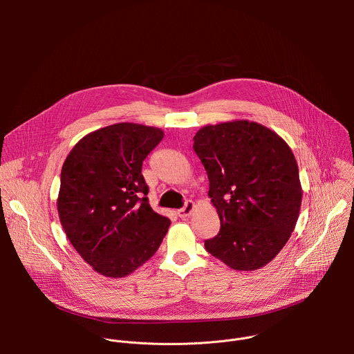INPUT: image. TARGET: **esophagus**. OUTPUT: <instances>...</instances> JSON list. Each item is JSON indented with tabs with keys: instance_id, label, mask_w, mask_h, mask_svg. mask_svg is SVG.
Listing matches in <instances>:
<instances>
[{
	"instance_id": "obj_1",
	"label": "esophagus",
	"mask_w": 354,
	"mask_h": 354,
	"mask_svg": "<svg viewBox=\"0 0 354 354\" xmlns=\"http://www.w3.org/2000/svg\"><path fill=\"white\" fill-rule=\"evenodd\" d=\"M193 210H194V203H193L192 200H187L186 203H185V206L180 210H178V216L180 218H186V217H189L192 214Z\"/></svg>"
}]
</instances>
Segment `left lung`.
<instances>
[{"instance_id": "1", "label": "left lung", "mask_w": 354, "mask_h": 354, "mask_svg": "<svg viewBox=\"0 0 354 354\" xmlns=\"http://www.w3.org/2000/svg\"><path fill=\"white\" fill-rule=\"evenodd\" d=\"M203 164L220 232L205 248L235 270L268 265L294 231L302 190L287 142L249 120L205 126L193 137Z\"/></svg>"}]
</instances>
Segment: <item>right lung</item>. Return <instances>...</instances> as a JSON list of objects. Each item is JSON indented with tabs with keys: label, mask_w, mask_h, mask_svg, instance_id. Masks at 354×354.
Returning <instances> with one entry per match:
<instances>
[{
	"label": "right lung",
	"mask_w": 354,
	"mask_h": 354,
	"mask_svg": "<svg viewBox=\"0 0 354 354\" xmlns=\"http://www.w3.org/2000/svg\"><path fill=\"white\" fill-rule=\"evenodd\" d=\"M164 131L116 123L81 138L66 158L57 210L67 238L92 269L124 277L158 250L169 218L148 203L142 161Z\"/></svg>",
	"instance_id": "obj_1"
}]
</instances>
